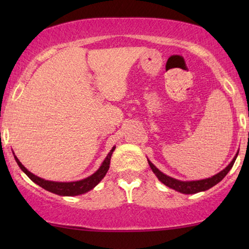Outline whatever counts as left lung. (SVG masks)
I'll use <instances>...</instances> for the list:
<instances>
[{
  "label": "left lung",
  "mask_w": 249,
  "mask_h": 249,
  "mask_svg": "<svg viewBox=\"0 0 249 249\" xmlns=\"http://www.w3.org/2000/svg\"><path fill=\"white\" fill-rule=\"evenodd\" d=\"M238 153H239V151H238L237 154L234 155L232 161H231L229 164H228L226 168L222 170V171L216 173L215 176L211 177V178L202 179V180H193V181H182V180H178V179L172 178V177L166 176L163 172L160 171V170L156 168V166L153 164L149 160H147V161H148L149 166H151L152 171L155 173V176L158 177V179L162 183H164V185L168 186L169 188L175 189L176 192H179L181 194H188V195H190V194L205 192V190L212 188L213 186H215L216 183H219L221 180H222L224 177L227 176V173L230 171L231 168H232L233 163H234V161H236V159L238 156Z\"/></svg>",
  "instance_id": "8db88e82"
}]
</instances>
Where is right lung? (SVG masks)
Returning <instances> with one entry per match:
<instances>
[{"label": "right lung", "instance_id": "add662e5", "mask_svg": "<svg viewBox=\"0 0 249 249\" xmlns=\"http://www.w3.org/2000/svg\"><path fill=\"white\" fill-rule=\"evenodd\" d=\"M114 149H115V146H113L111 151L108 152L107 158L104 159L103 163H102L96 172H94L93 175L87 177V178L85 179L78 180V181H69V182L50 181V180L39 178V177H37L34 175V173L28 171V170L22 165V163L19 161L16 155H15V159H16V162L18 163L19 168L21 169L27 176H28V178L30 180H33V181L37 183L38 186L42 187V188L47 190V192L56 194V195H60V196H77V195H81V194L89 192V190L93 189L95 186H97L98 183L101 182V180L104 178L105 175H107V172L108 171V168H110L111 156L113 154ZM13 154H15V153H13Z\"/></svg>", "mask_w": 249, "mask_h": 249}]
</instances>
